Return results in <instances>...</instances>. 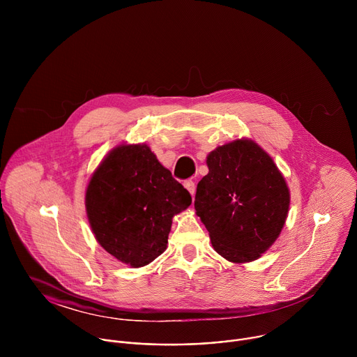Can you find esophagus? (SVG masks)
<instances>
[{"mask_svg":"<svg viewBox=\"0 0 357 357\" xmlns=\"http://www.w3.org/2000/svg\"><path fill=\"white\" fill-rule=\"evenodd\" d=\"M183 186L188 189V192H189L192 196L195 195L196 185H195V182H193V181H185V182H183Z\"/></svg>","mask_w":357,"mask_h":357,"instance_id":"obj_1","label":"esophagus"}]
</instances>
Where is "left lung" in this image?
Here are the masks:
<instances>
[{
	"label": "left lung",
	"mask_w": 357,
	"mask_h": 357,
	"mask_svg": "<svg viewBox=\"0 0 357 357\" xmlns=\"http://www.w3.org/2000/svg\"><path fill=\"white\" fill-rule=\"evenodd\" d=\"M209 174L196 188L195 209L213 248L231 263L257 260L280 236L289 189L273 158L241 138L218 146L206 160Z\"/></svg>",
	"instance_id": "obj_1"
}]
</instances>
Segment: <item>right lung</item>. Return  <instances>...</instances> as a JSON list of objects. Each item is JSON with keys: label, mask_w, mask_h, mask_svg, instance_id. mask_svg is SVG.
<instances>
[{"label": "right lung", "mask_w": 357, "mask_h": 357, "mask_svg": "<svg viewBox=\"0 0 357 357\" xmlns=\"http://www.w3.org/2000/svg\"><path fill=\"white\" fill-rule=\"evenodd\" d=\"M190 203V193L146 144L116 146L86 189V211L96 240L132 268L161 256L172 218Z\"/></svg>", "instance_id": "1"}]
</instances>
